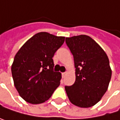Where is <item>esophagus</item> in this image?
Here are the masks:
<instances>
[{"label":"esophagus","instance_id":"obj_1","mask_svg":"<svg viewBox=\"0 0 120 120\" xmlns=\"http://www.w3.org/2000/svg\"><path fill=\"white\" fill-rule=\"evenodd\" d=\"M66 75H67V73H66V72H63V73H61L62 77H64L66 76Z\"/></svg>","mask_w":120,"mask_h":120}]
</instances>
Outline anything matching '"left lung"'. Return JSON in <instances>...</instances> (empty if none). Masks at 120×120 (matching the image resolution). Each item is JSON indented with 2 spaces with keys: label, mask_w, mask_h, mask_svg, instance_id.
Listing matches in <instances>:
<instances>
[{
  "label": "left lung",
  "mask_w": 120,
  "mask_h": 120,
  "mask_svg": "<svg viewBox=\"0 0 120 120\" xmlns=\"http://www.w3.org/2000/svg\"><path fill=\"white\" fill-rule=\"evenodd\" d=\"M74 57L75 82L65 86L72 104L88 108L96 104L106 92L112 77L109 61L105 51L90 37L80 35L66 38Z\"/></svg>",
  "instance_id": "8db88e82"
}]
</instances>
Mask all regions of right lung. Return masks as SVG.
I'll return each mask as SVG.
<instances>
[{
    "label": "right lung",
    "mask_w": 120,
    "mask_h": 120,
    "mask_svg": "<svg viewBox=\"0 0 120 120\" xmlns=\"http://www.w3.org/2000/svg\"><path fill=\"white\" fill-rule=\"evenodd\" d=\"M65 37L45 32L30 38L18 51L11 65L14 83L19 96L28 103L48 100L60 85L61 74L53 72V57Z\"/></svg>",
    "instance_id": "obj_1"
}]
</instances>
